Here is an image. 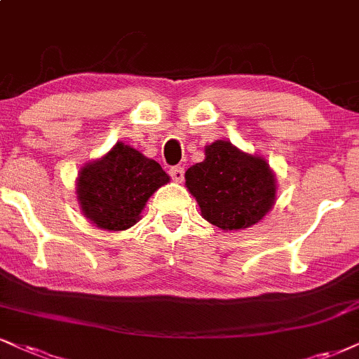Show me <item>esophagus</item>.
Returning a JSON list of instances; mask_svg holds the SVG:
<instances>
[{
  "mask_svg": "<svg viewBox=\"0 0 359 359\" xmlns=\"http://www.w3.org/2000/svg\"><path fill=\"white\" fill-rule=\"evenodd\" d=\"M170 175H171V178L176 181V183H181V181L184 180V168L172 166L170 170Z\"/></svg>",
  "mask_w": 359,
  "mask_h": 359,
  "instance_id": "1",
  "label": "esophagus"
}]
</instances>
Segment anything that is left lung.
Returning a JSON list of instances; mask_svg holds the SVG:
<instances>
[{"mask_svg":"<svg viewBox=\"0 0 359 359\" xmlns=\"http://www.w3.org/2000/svg\"><path fill=\"white\" fill-rule=\"evenodd\" d=\"M205 154L184 175L203 218L224 231L259 223L276 200V178L266 159L224 140L208 144Z\"/></svg>","mask_w":359,"mask_h":359,"instance_id":"left-lung-1","label":"left lung"}]
</instances>
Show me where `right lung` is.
<instances>
[{"label":"right lung","instance_id":"obj_1","mask_svg":"<svg viewBox=\"0 0 359 359\" xmlns=\"http://www.w3.org/2000/svg\"><path fill=\"white\" fill-rule=\"evenodd\" d=\"M168 181L159 163L119 141L103 158L81 168L76 194L83 215L95 226L123 231L138 223L146 201Z\"/></svg>","mask_w":359,"mask_h":359}]
</instances>
